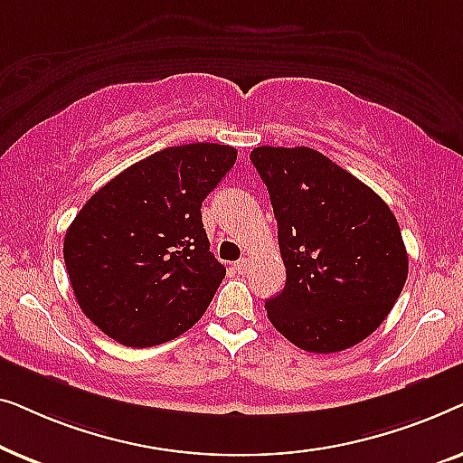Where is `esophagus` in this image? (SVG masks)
<instances>
[{"label":"esophagus","instance_id":"esophagus-1","mask_svg":"<svg viewBox=\"0 0 463 463\" xmlns=\"http://www.w3.org/2000/svg\"><path fill=\"white\" fill-rule=\"evenodd\" d=\"M233 269H236L238 274H246V269H249V259H240V261L233 265Z\"/></svg>","mask_w":463,"mask_h":463}]
</instances>
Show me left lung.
<instances>
[{
    "instance_id": "left-lung-1",
    "label": "left lung",
    "mask_w": 463,
    "mask_h": 463,
    "mask_svg": "<svg viewBox=\"0 0 463 463\" xmlns=\"http://www.w3.org/2000/svg\"><path fill=\"white\" fill-rule=\"evenodd\" d=\"M287 268L265 303L290 344L331 354L369 337L407 282L409 257L390 206L363 181L309 147H255Z\"/></svg>"
}]
</instances>
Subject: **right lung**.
I'll return each instance as SVG.
<instances>
[{"instance_id": "right-lung-1", "label": "right lung", "mask_w": 463, "mask_h": 463, "mask_svg": "<svg viewBox=\"0 0 463 463\" xmlns=\"http://www.w3.org/2000/svg\"><path fill=\"white\" fill-rule=\"evenodd\" d=\"M236 156L217 143L166 147L119 173L75 214L62 244L67 274L81 312L107 337L164 344L211 306L225 268L200 208Z\"/></svg>"}]
</instances>
